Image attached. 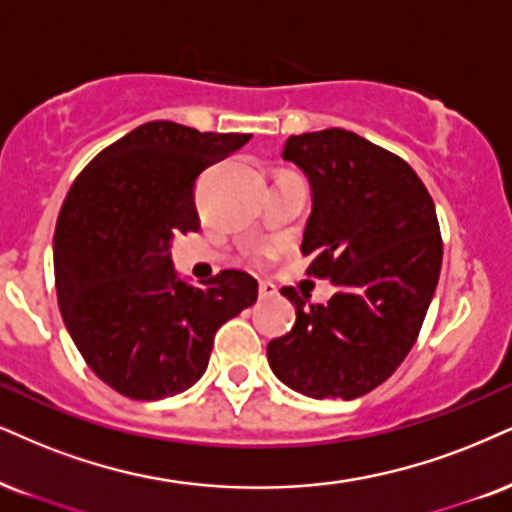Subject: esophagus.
<instances>
[{
	"instance_id": "obj_1",
	"label": "esophagus",
	"mask_w": 512,
	"mask_h": 512,
	"mask_svg": "<svg viewBox=\"0 0 512 512\" xmlns=\"http://www.w3.org/2000/svg\"><path fill=\"white\" fill-rule=\"evenodd\" d=\"M275 294H277V287L273 285V282H268V280L258 282V296H261V299H270V296H275Z\"/></svg>"
}]
</instances>
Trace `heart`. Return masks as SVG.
<instances>
[{"instance_id":"heart-1","label":"heart","mask_w":512,"mask_h":512,"mask_svg":"<svg viewBox=\"0 0 512 512\" xmlns=\"http://www.w3.org/2000/svg\"><path fill=\"white\" fill-rule=\"evenodd\" d=\"M273 254H275V246H268V244L256 246V251H254V256L258 258V261H268V258H273Z\"/></svg>"}]
</instances>
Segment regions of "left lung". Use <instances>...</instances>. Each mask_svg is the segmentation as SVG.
<instances>
[{
  "label": "left lung",
  "mask_w": 512,
  "mask_h": 512,
  "mask_svg": "<svg viewBox=\"0 0 512 512\" xmlns=\"http://www.w3.org/2000/svg\"><path fill=\"white\" fill-rule=\"evenodd\" d=\"M282 159L311 182L306 273L337 294L306 306L282 287L296 323L268 344V363L311 399H358L403 363L430 308L444 254L434 201L401 156L342 128L292 135Z\"/></svg>",
  "instance_id": "obj_1"
}]
</instances>
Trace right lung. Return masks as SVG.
<instances>
[{
	"label": "right lung",
	"mask_w": 512,
	"mask_h": 512,
	"mask_svg": "<svg viewBox=\"0 0 512 512\" xmlns=\"http://www.w3.org/2000/svg\"><path fill=\"white\" fill-rule=\"evenodd\" d=\"M151 121L99 151L56 218L54 280L80 356L135 401H159L204 375L218 327L254 306L258 285L220 270L204 287L178 280L170 239L199 230L194 182L249 142Z\"/></svg>",
	"instance_id": "1"
}]
</instances>
